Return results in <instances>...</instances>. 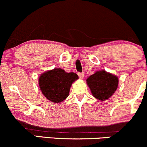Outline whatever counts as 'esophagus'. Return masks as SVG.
Instances as JSON below:
<instances>
[{
  "mask_svg": "<svg viewBox=\"0 0 147 147\" xmlns=\"http://www.w3.org/2000/svg\"><path fill=\"white\" fill-rule=\"evenodd\" d=\"M78 75L79 77V78L80 79H84V73H83V72H82V73H78Z\"/></svg>",
  "mask_w": 147,
  "mask_h": 147,
  "instance_id": "esophagus-1",
  "label": "esophagus"
}]
</instances>
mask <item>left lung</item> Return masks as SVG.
I'll list each match as a JSON object with an SVG mask.
<instances>
[{
  "mask_svg": "<svg viewBox=\"0 0 147 147\" xmlns=\"http://www.w3.org/2000/svg\"><path fill=\"white\" fill-rule=\"evenodd\" d=\"M86 84L92 96L104 102L110 98L117 90L119 79L113 74L100 70L88 77Z\"/></svg>",
  "mask_w": 147,
  "mask_h": 147,
  "instance_id": "left-lung-1",
  "label": "left lung"
}]
</instances>
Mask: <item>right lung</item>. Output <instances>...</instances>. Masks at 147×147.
Segmentation results:
<instances>
[{"label": "right lung", "instance_id": "1", "mask_svg": "<svg viewBox=\"0 0 147 147\" xmlns=\"http://www.w3.org/2000/svg\"><path fill=\"white\" fill-rule=\"evenodd\" d=\"M78 79L75 72L56 68L39 76L38 86L45 98L53 103H61L68 97L72 83Z\"/></svg>", "mask_w": 147, "mask_h": 147}]
</instances>
